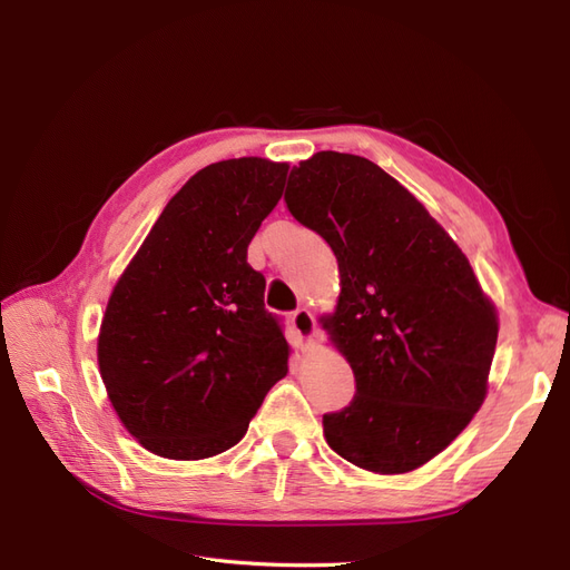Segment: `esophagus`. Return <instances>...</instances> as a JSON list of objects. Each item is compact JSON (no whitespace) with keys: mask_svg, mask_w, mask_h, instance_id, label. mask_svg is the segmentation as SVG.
I'll list each match as a JSON object with an SVG mask.
<instances>
[{"mask_svg":"<svg viewBox=\"0 0 570 570\" xmlns=\"http://www.w3.org/2000/svg\"><path fill=\"white\" fill-rule=\"evenodd\" d=\"M289 321H292V327H295L302 337H312L316 333V321L308 308H297V312H292Z\"/></svg>","mask_w":570,"mask_h":570,"instance_id":"34e87169","label":"esophagus"}]
</instances>
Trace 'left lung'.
<instances>
[{
    "label": "left lung",
    "instance_id": "left-lung-1",
    "mask_svg": "<svg viewBox=\"0 0 570 570\" xmlns=\"http://www.w3.org/2000/svg\"><path fill=\"white\" fill-rule=\"evenodd\" d=\"M285 204L340 268L337 312L323 325L356 394L323 413L327 444L373 473L419 469L485 400L494 306L425 206L364 157L314 154L289 170Z\"/></svg>",
    "mask_w": 570,
    "mask_h": 570
}]
</instances>
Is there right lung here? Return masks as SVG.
Listing matches in <instances>:
<instances>
[{
	"label": "right lung",
	"instance_id": "1",
	"mask_svg": "<svg viewBox=\"0 0 570 570\" xmlns=\"http://www.w3.org/2000/svg\"><path fill=\"white\" fill-rule=\"evenodd\" d=\"M285 176L287 164L258 157L202 168L111 292L99 373L118 419L151 454L197 461L230 450L287 373L283 323L247 264Z\"/></svg>",
	"mask_w": 570,
	"mask_h": 570
}]
</instances>
